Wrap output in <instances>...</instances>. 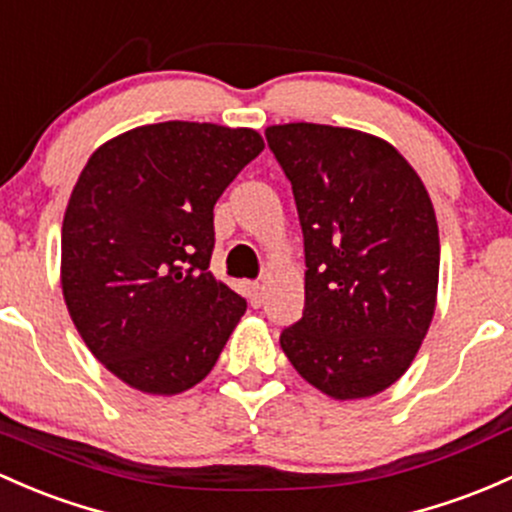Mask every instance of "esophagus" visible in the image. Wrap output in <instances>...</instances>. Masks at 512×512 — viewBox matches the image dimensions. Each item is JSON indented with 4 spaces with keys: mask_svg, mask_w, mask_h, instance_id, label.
I'll list each match as a JSON object with an SVG mask.
<instances>
[{
    "mask_svg": "<svg viewBox=\"0 0 512 512\" xmlns=\"http://www.w3.org/2000/svg\"><path fill=\"white\" fill-rule=\"evenodd\" d=\"M247 299H250L252 306H260L262 301H265V287L257 282L247 284Z\"/></svg>",
    "mask_w": 512,
    "mask_h": 512,
    "instance_id": "1",
    "label": "esophagus"
}]
</instances>
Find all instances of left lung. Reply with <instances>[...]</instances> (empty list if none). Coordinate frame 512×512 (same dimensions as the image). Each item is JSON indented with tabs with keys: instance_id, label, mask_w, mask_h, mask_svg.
Masks as SVG:
<instances>
[{
	"instance_id": "8db88e82",
	"label": "left lung",
	"mask_w": 512,
	"mask_h": 512,
	"mask_svg": "<svg viewBox=\"0 0 512 512\" xmlns=\"http://www.w3.org/2000/svg\"><path fill=\"white\" fill-rule=\"evenodd\" d=\"M292 181L304 314L279 343L333 400L378 395L405 375L437 306L439 228L417 171L385 139L289 122L265 129Z\"/></svg>"
}]
</instances>
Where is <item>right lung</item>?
Listing matches in <instances>:
<instances>
[{
    "mask_svg": "<svg viewBox=\"0 0 512 512\" xmlns=\"http://www.w3.org/2000/svg\"><path fill=\"white\" fill-rule=\"evenodd\" d=\"M262 149L255 129L171 120L110 139L80 171L61 230L63 299L90 353L134 390L201 383L245 314L208 272L213 206Z\"/></svg>",
    "mask_w": 512,
    "mask_h": 512,
    "instance_id": "right-lung-1",
    "label": "right lung"
}]
</instances>
